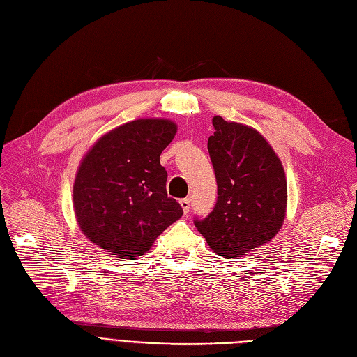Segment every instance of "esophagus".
<instances>
[{
	"instance_id": "esophagus-1",
	"label": "esophagus",
	"mask_w": 357,
	"mask_h": 357,
	"mask_svg": "<svg viewBox=\"0 0 357 357\" xmlns=\"http://www.w3.org/2000/svg\"><path fill=\"white\" fill-rule=\"evenodd\" d=\"M180 205H181V208H183V211H184V213H189V211H190V199L189 197H184V199H181L180 201Z\"/></svg>"
}]
</instances>
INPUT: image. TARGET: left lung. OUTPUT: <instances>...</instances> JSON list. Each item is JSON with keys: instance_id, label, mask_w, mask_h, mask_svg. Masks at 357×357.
Here are the masks:
<instances>
[{"instance_id": "8db88e82", "label": "left lung", "mask_w": 357, "mask_h": 357, "mask_svg": "<svg viewBox=\"0 0 357 357\" xmlns=\"http://www.w3.org/2000/svg\"><path fill=\"white\" fill-rule=\"evenodd\" d=\"M208 151L217 178V204L193 222L211 249L236 258L265 245L282 225L287 181L278 156L256 130L212 119Z\"/></svg>"}]
</instances>
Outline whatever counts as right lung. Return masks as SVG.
I'll return each mask as SVG.
<instances>
[{
	"label": "right lung",
	"instance_id": "1",
	"mask_svg": "<svg viewBox=\"0 0 357 357\" xmlns=\"http://www.w3.org/2000/svg\"><path fill=\"white\" fill-rule=\"evenodd\" d=\"M176 132L169 120H135L102 136L84 156L73 202L82 231L95 245L136 259L183 215L181 205L167 196L160 162Z\"/></svg>",
	"mask_w": 357,
	"mask_h": 357
}]
</instances>
